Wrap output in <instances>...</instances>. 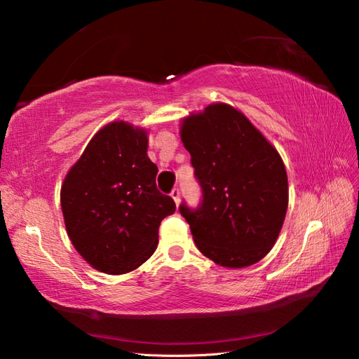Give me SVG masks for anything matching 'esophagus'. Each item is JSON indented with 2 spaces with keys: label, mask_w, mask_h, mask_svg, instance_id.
<instances>
[{
  "label": "esophagus",
  "mask_w": 359,
  "mask_h": 359,
  "mask_svg": "<svg viewBox=\"0 0 359 359\" xmlns=\"http://www.w3.org/2000/svg\"><path fill=\"white\" fill-rule=\"evenodd\" d=\"M171 198L174 199L175 205H179V203H180V190H179V188H172V191H171Z\"/></svg>",
  "instance_id": "1"
}]
</instances>
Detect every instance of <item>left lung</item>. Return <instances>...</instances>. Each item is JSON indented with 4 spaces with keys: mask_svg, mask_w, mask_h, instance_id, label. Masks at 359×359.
Wrapping results in <instances>:
<instances>
[{
    "mask_svg": "<svg viewBox=\"0 0 359 359\" xmlns=\"http://www.w3.org/2000/svg\"><path fill=\"white\" fill-rule=\"evenodd\" d=\"M180 137L201 185L198 209L180 204L204 257L224 267L263 259L280 234L288 177L280 155L244 114L224 102L182 120Z\"/></svg>",
    "mask_w": 359,
    "mask_h": 359,
    "instance_id": "8db88e82",
    "label": "left lung"
}]
</instances>
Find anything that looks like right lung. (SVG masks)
Listing matches in <instances>:
<instances>
[{"label": "right lung", "mask_w": 359, "mask_h": 359, "mask_svg": "<svg viewBox=\"0 0 359 359\" xmlns=\"http://www.w3.org/2000/svg\"><path fill=\"white\" fill-rule=\"evenodd\" d=\"M147 131L112 121L96 133L60 193L68 236L96 271L118 276L145 263L158 245V228L175 212L160 193L158 168L147 156Z\"/></svg>", "instance_id": "add662e5"}]
</instances>
